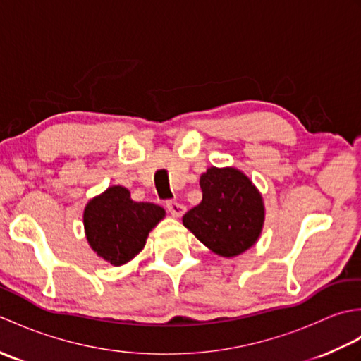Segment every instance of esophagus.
Returning a JSON list of instances; mask_svg holds the SVG:
<instances>
[{"mask_svg":"<svg viewBox=\"0 0 361 361\" xmlns=\"http://www.w3.org/2000/svg\"><path fill=\"white\" fill-rule=\"evenodd\" d=\"M166 208H167V211L172 214L173 217H181L183 214H185V211H186V206L185 204H181V203H178V202H167L166 203Z\"/></svg>","mask_w":361,"mask_h":361,"instance_id":"1","label":"esophagus"}]
</instances>
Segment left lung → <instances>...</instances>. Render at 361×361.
Segmentation results:
<instances>
[{"instance_id": "obj_1", "label": "left lung", "mask_w": 361, "mask_h": 361, "mask_svg": "<svg viewBox=\"0 0 361 361\" xmlns=\"http://www.w3.org/2000/svg\"><path fill=\"white\" fill-rule=\"evenodd\" d=\"M200 204L183 216V225L211 251L234 257L250 250L262 233V195L234 167H209L200 176Z\"/></svg>"}]
</instances>
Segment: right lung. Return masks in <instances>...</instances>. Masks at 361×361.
I'll return each mask as SVG.
<instances>
[{
  "label": "right lung",
  "instance_id": "add662e5",
  "mask_svg": "<svg viewBox=\"0 0 361 361\" xmlns=\"http://www.w3.org/2000/svg\"><path fill=\"white\" fill-rule=\"evenodd\" d=\"M164 216L161 206L133 202L128 189L111 186L88 202L83 211V226L96 255L119 267L144 248L149 233Z\"/></svg>",
  "mask_w": 361,
  "mask_h": 361
}]
</instances>
